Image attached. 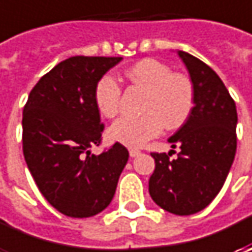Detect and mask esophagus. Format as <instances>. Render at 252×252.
Instances as JSON below:
<instances>
[{"mask_svg": "<svg viewBox=\"0 0 252 252\" xmlns=\"http://www.w3.org/2000/svg\"><path fill=\"white\" fill-rule=\"evenodd\" d=\"M129 156H130L131 158H133V157H137V156H140V151L136 150V149H130V150H129Z\"/></svg>", "mask_w": 252, "mask_h": 252, "instance_id": "34e87169", "label": "esophagus"}]
</instances>
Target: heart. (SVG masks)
Instances as JSON below:
<instances>
[{"label": "heart", "mask_w": 252, "mask_h": 252, "mask_svg": "<svg viewBox=\"0 0 252 252\" xmlns=\"http://www.w3.org/2000/svg\"><path fill=\"white\" fill-rule=\"evenodd\" d=\"M127 81L146 92L140 118L123 116L112 123L108 137L126 147H141L160 134L164 126L178 129L188 121L195 106V88L189 77L177 74L156 59H144L125 71ZM121 87L115 77L105 74L95 84V106L105 118L119 111Z\"/></svg>", "instance_id": "1"}]
</instances>
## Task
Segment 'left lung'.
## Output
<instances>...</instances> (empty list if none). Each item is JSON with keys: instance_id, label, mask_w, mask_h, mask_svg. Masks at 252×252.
Listing matches in <instances>:
<instances>
[{"instance_id": "left-lung-1", "label": "left lung", "mask_w": 252, "mask_h": 252, "mask_svg": "<svg viewBox=\"0 0 252 252\" xmlns=\"http://www.w3.org/2000/svg\"><path fill=\"white\" fill-rule=\"evenodd\" d=\"M177 53L193 84L195 106L188 121L168 139L172 149L179 147L178 158L151 153L156 168L149 192L161 209L189 216L206 208L227 178L237 149V109L208 64L187 52Z\"/></svg>"}]
</instances>
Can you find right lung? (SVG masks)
Returning <instances> with one entry per match:
<instances>
[{"label":"right lung","mask_w":252,"mask_h":252,"mask_svg":"<svg viewBox=\"0 0 252 252\" xmlns=\"http://www.w3.org/2000/svg\"><path fill=\"white\" fill-rule=\"evenodd\" d=\"M122 57L75 56L43 75L22 118L25 161L44 199L68 218H91L109 206L129 151L115 143L99 156L103 125L95 84Z\"/></svg>","instance_id":"1"}]
</instances>
